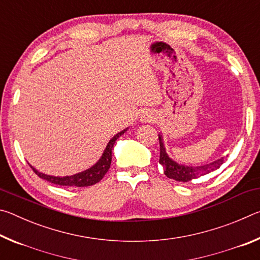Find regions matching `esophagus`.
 Here are the masks:
<instances>
[{
  "label": "esophagus",
  "mask_w": 260,
  "mask_h": 260,
  "mask_svg": "<svg viewBox=\"0 0 260 260\" xmlns=\"http://www.w3.org/2000/svg\"><path fill=\"white\" fill-rule=\"evenodd\" d=\"M153 119H155V116L151 112H144L143 116L141 117V120L143 122H151L153 121Z\"/></svg>",
  "instance_id": "esophagus-1"
}]
</instances>
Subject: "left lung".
I'll return each mask as SVG.
<instances>
[{"label":"left lung","mask_w":260,"mask_h":260,"mask_svg":"<svg viewBox=\"0 0 260 260\" xmlns=\"http://www.w3.org/2000/svg\"><path fill=\"white\" fill-rule=\"evenodd\" d=\"M158 139H159V147H160V155H159V164L164 167V174L167 178L173 179L175 181L179 182H188L192 179L200 178L202 175L209 174L213 171L218 170L223 162H225V158L221 157L220 159L214 160L213 162L206 164L203 166H184L179 164V162L174 161L172 158H170L166 153L164 142H162V136L158 134Z\"/></svg>","instance_id":"1"}]
</instances>
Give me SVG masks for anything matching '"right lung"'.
<instances>
[{
    "label": "right lung",
    "mask_w": 260,
    "mask_h": 260,
    "mask_svg": "<svg viewBox=\"0 0 260 260\" xmlns=\"http://www.w3.org/2000/svg\"><path fill=\"white\" fill-rule=\"evenodd\" d=\"M128 128L122 129L119 133H117L113 138L109 141L107 148L103 152L102 157L100 158L99 161L96 162L89 169L83 171V172L73 174V175H68V177H52V175H48L45 173L39 172L38 170H35L32 165V170L34 173L40 177L43 180H47L54 184H58V186H69V187H88L93 186V184L98 183L99 181L102 180V178L108 172L110 169V165H111V159H112V148L114 146V142H116L118 138L125 133V132Z\"/></svg>",
    "instance_id": "1"
}]
</instances>
